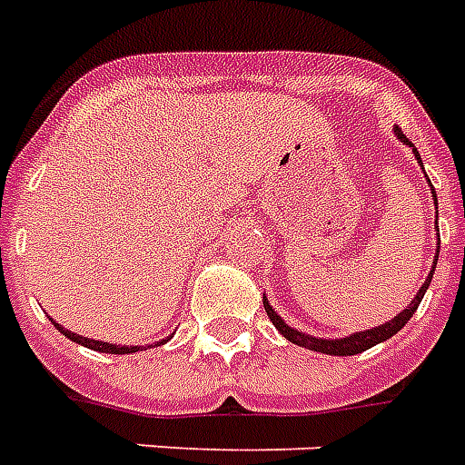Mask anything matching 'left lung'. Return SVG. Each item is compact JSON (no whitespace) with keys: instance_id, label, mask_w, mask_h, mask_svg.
<instances>
[{"instance_id":"8db88e82","label":"left lung","mask_w":465,"mask_h":465,"mask_svg":"<svg viewBox=\"0 0 465 465\" xmlns=\"http://www.w3.org/2000/svg\"><path fill=\"white\" fill-rule=\"evenodd\" d=\"M396 137L403 142V144L412 147L411 142L405 140L403 133H401L398 127H396ZM412 154H415L418 163H422V159H420L418 149L415 147H412ZM427 183H430V178H427ZM430 188H432V183H430ZM432 200H434V207H437V193H434V188H432ZM437 214H440V210H437ZM437 258H440V241H437V253H434V265H432V270H430V275H427V280L418 290V294L412 297L411 304L405 306L401 313H396V316L391 318V321H386V323L376 325V328H369V331H357V332H352V335H345V338H316V335L302 332L299 328H292V325L287 323V321H284V318L280 316L275 309H272V306H270V302L265 294H262V306H265V313H268V318L272 321V325H275L277 331L282 332L284 338L290 340V342H294V345L306 347V350H313V352L332 354V357H350V354H360V352H364V350H369V347H374V345H379V342H383V340H389L391 335H396V332L401 331V328H403L408 321H411L412 313L418 311L422 297H425L427 287H430V282H432L434 268H437Z\"/></svg>"}]
</instances>
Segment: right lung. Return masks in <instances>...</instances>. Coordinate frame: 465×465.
Listing matches in <instances>:
<instances>
[{
    "mask_svg": "<svg viewBox=\"0 0 465 465\" xmlns=\"http://www.w3.org/2000/svg\"><path fill=\"white\" fill-rule=\"evenodd\" d=\"M54 323V321H53ZM57 325V331L62 332V335H67L69 340H74L76 345H84L89 347V350H96V352H105V354H133V352H140V350H144V345H115V342H104V340H94V338H84V335H79V332H72L67 331V328H62L60 323ZM166 340H161V342H154V345H163ZM152 347V345H147Z\"/></svg>",
    "mask_w": 465,
    "mask_h": 465,
    "instance_id": "1",
    "label": "right lung"
}]
</instances>
